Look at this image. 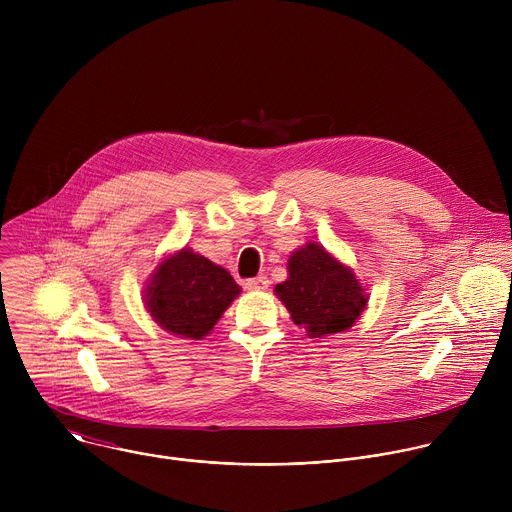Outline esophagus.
<instances>
[{
	"label": "esophagus",
	"mask_w": 512,
	"mask_h": 512,
	"mask_svg": "<svg viewBox=\"0 0 512 512\" xmlns=\"http://www.w3.org/2000/svg\"><path fill=\"white\" fill-rule=\"evenodd\" d=\"M245 287L251 289V291H263L269 287V279L265 275H259V277H253V279H247L245 281Z\"/></svg>",
	"instance_id": "esophagus-1"
}]
</instances>
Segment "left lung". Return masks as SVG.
<instances>
[{"label": "left lung", "instance_id": "1", "mask_svg": "<svg viewBox=\"0 0 512 512\" xmlns=\"http://www.w3.org/2000/svg\"><path fill=\"white\" fill-rule=\"evenodd\" d=\"M275 294L310 338L348 330L369 302L352 269L318 243L291 253L287 279L275 285Z\"/></svg>", "mask_w": 512, "mask_h": 512}]
</instances>
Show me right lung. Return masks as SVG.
Segmentation results:
<instances>
[{"label":"right lung","mask_w":512,"mask_h":512,"mask_svg":"<svg viewBox=\"0 0 512 512\" xmlns=\"http://www.w3.org/2000/svg\"><path fill=\"white\" fill-rule=\"evenodd\" d=\"M239 294L241 287L227 269L184 247L154 269L143 298L160 328L200 340Z\"/></svg>","instance_id":"add662e5"}]
</instances>
